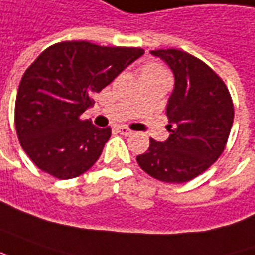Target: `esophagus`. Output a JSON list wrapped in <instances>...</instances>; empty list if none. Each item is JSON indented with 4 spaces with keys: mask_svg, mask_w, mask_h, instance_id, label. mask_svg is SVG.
<instances>
[{
    "mask_svg": "<svg viewBox=\"0 0 255 255\" xmlns=\"http://www.w3.org/2000/svg\"><path fill=\"white\" fill-rule=\"evenodd\" d=\"M117 131H119L121 135H126V136L134 134V132H132V131H131L129 128L124 127V126H120V127H117Z\"/></svg>",
    "mask_w": 255,
    "mask_h": 255,
    "instance_id": "esophagus-1",
    "label": "esophagus"
}]
</instances>
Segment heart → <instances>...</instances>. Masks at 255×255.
I'll return each mask as SVG.
<instances>
[{
  "instance_id": "heart-1",
  "label": "heart",
  "mask_w": 255,
  "mask_h": 255,
  "mask_svg": "<svg viewBox=\"0 0 255 255\" xmlns=\"http://www.w3.org/2000/svg\"><path fill=\"white\" fill-rule=\"evenodd\" d=\"M142 72H150V74H152V72H153V74H166L163 69L160 68V67H157V65H148V67L143 69Z\"/></svg>"
}]
</instances>
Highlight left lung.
Segmentation results:
<instances>
[{
  "mask_svg": "<svg viewBox=\"0 0 255 255\" xmlns=\"http://www.w3.org/2000/svg\"><path fill=\"white\" fill-rule=\"evenodd\" d=\"M171 69L174 86L166 113L170 136L150 139L136 162L164 183H186L216 162L233 124V103L221 78L207 64L176 48L150 51Z\"/></svg>",
  "mask_w": 255,
  "mask_h": 255,
  "instance_id": "1",
  "label": "left lung"
}]
</instances>
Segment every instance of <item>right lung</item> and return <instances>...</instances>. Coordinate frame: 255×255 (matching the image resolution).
<instances>
[{
	"label": "right lung",
	"mask_w": 255,
	"mask_h": 255,
	"mask_svg": "<svg viewBox=\"0 0 255 255\" xmlns=\"http://www.w3.org/2000/svg\"><path fill=\"white\" fill-rule=\"evenodd\" d=\"M143 54L142 48L62 41L46 48L26 69L15 103L20 145L40 170L61 180L81 176L100 156L112 129L79 116L91 96Z\"/></svg>",
	"instance_id": "obj_1"
}]
</instances>
